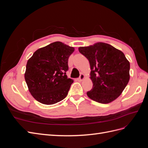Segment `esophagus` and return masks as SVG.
Segmentation results:
<instances>
[{"mask_svg":"<svg viewBox=\"0 0 148 148\" xmlns=\"http://www.w3.org/2000/svg\"><path fill=\"white\" fill-rule=\"evenodd\" d=\"M84 78V75L83 73H82L81 75H80L79 77V78L78 79V81L82 82V81H83Z\"/></svg>","mask_w":148,"mask_h":148,"instance_id":"obj_1","label":"esophagus"}]
</instances>
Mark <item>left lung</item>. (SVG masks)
I'll use <instances>...</instances> for the list:
<instances>
[{
  "label": "left lung",
  "instance_id": "8db88e82",
  "mask_svg": "<svg viewBox=\"0 0 148 148\" xmlns=\"http://www.w3.org/2000/svg\"><path fill=\"white\" fill-rule=\"evenodd\" d=\"M78 50L89 60L91 70L90 78L93 85L87 96L101 104L115 100L130 79V62L124 53L104 42L80 47Z\"/></svg>",
  "mask_w": 148,
  "mask_h": 148
}]
</instances>
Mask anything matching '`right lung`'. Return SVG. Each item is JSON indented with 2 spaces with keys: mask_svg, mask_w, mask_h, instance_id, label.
Instances as JSON below:
<instances>
[{
  "mask_svg": "<svg viewBox=\"0 0 148 148\" xmlns=\"http://www.w3.org/2000/svg\"><path fill=\"white\" fill-rule=\"evenodd\" d=\"M73 47L57 41L35 51L28 60L25 79L31 95L43 104L63 100L73 80L66 75Z\"/></svg>",
  "mask_w": 148,
  "mask_h": 148,
  "instance_id": "obj_1",
  "label": "right lung"
}]
</instances>
